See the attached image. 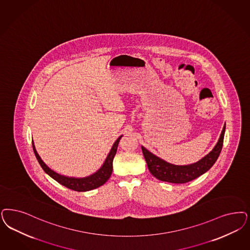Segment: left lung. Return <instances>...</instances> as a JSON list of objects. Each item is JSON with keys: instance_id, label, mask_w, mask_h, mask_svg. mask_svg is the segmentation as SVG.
Listing matches in <instances>:
<instances>
[{"instance_id": "left-lung-1", "label": "left lung", "mask_w": 250, "mask_h": 250, "mask_svg": "<svg viewBox=\"0 0 250 250\" xmlns=\"http://www.w3.org/2000/svg\"><path fill=\"white\" fill-rule=\"evenodd\" d=\"M224 133L225 124L219 140L215 146L213 147V149L197 163L188 165H175L169 164L163 159L159 158L158 156L151 153L145 146H141L148 171L157 179L173 184H185L198 178V176L208 171L212 167V165L215 164L218 157L222 151V147L224 144Z\"/></svg>"}]
</instances>
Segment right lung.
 Masks as SVG:
<instances>
[{
    "mask_svg": "<svg viewBox=\"0 0 250 250\" xmlns=\"http://www.w3.org/2000/svg\"><path fill=\"white\" fill-rule=\"evenodd\" d=\"M122 137L123 136H120L113 143L112 148L107 156L104 164L102 165V167L93 174L86 176V177H82V178L69 177V176H65V175L60 174L58 172H54L48 165H46V164L42 160V158L38 154L33 141H32V146H33V150H34L36 158H37L39 164H41L42 168L43 169L44 172H46L47 174H49L55 181L60 183L61 185L66 187L69 189L75 190L78 192H86V191L95 189V188L103 186L111 177L112 172V161H113L114 156L116 154L118 144H119V141Z\"/></svg>",
    "mask_w": 250,
    "mask_h": 250,
    "instance_id": "1",
    "label": "right lung"
}]
</instances>
